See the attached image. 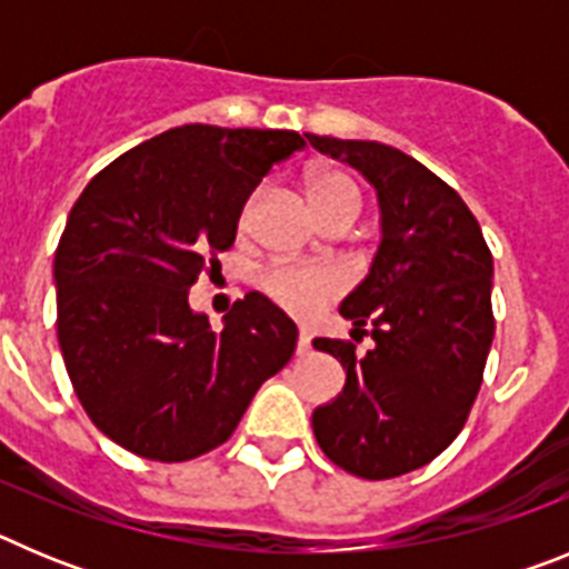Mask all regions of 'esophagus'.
Wrapping results in <instances>:
<instances>
[{
  "instance_id": "obj_1",
  "label": "esophagus",
  "mask_w": 569,
  "mask_h": 569,
  "mask_svg": "<svg viewBox=\"0 0 569 569\" xmlns=\"http://www.w3.org/2000/svg\"><path fill=\"white\" fill-rule=\"evenodd\" d=\"M310 353V336L299 333V341H296V356H308Z\"/></svg>"
}]
</instances>
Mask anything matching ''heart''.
<instances>
[{
  "instance_id": "heart-1",
  "label": "heart",
  "mask_w": 569,
  "mask_h": 569,
  "mask_svg": "<svg viewBox=\"0 0 569 569\" xmlns=\"http://www.w3.org/2000/svg\"><path fill=\"white\" fill-rule=\"evenodd\" d=\"M264 190H253L244 199L239 210V230H248L253 222L256 208H259ZM305 196H308L310 210L316 213L325 228L330 224H353L361 213L365 193L356 182L353 173L341 168H319L305 176ZM261 290L276 301L281 310L293 316H313L328 305L333 296H339L341 279L339 273L328 268H293V264H276L261 276Z\"/></svg>"
}]
</instances>
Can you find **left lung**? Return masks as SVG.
<instances>
[{
	"label": "left lung",
	"instance_id": "8db88e82",
	"mask_svg": "<svg viewBox=\"0 0 569 569\" xmlns=\"http://www.w3.org/2000/svg\"><path fill=\"white\" fill-rule=\"evenodd\" d=\"M321 153L353 164L379 193L381 244L341 316L353 341L316 339L345 367V390L313 410L333 465L359 479H396L430 465L461 433L490 353L492 256L476 216L433 170L381 142L308 133Z\"/></svg>",
	"mask_w": 569,
	"mask_h": 569
}]
</instances>
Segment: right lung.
Listing matches in <instances>:
<instances>
[{
    "label": "right lung",
    "mask_w": 569,
    "mask_h": 569,
    "mask_svg": "<svg viewBox=\"0 0 569 569\" xmlns=\"http://www.w3.org/2000/svg\"><path fill=\"white\" fill-rule=\"evenodd\" d=\"M296 130L182 124L90 179L59 239L57 336L70 385L108 439L150 461L224 445L250 399L288 365L293 321L248 293L210 330L196 279L233 248L239 210Z\"/></svg>",
    "instance_id": "add662e5"
}]
</instances>
